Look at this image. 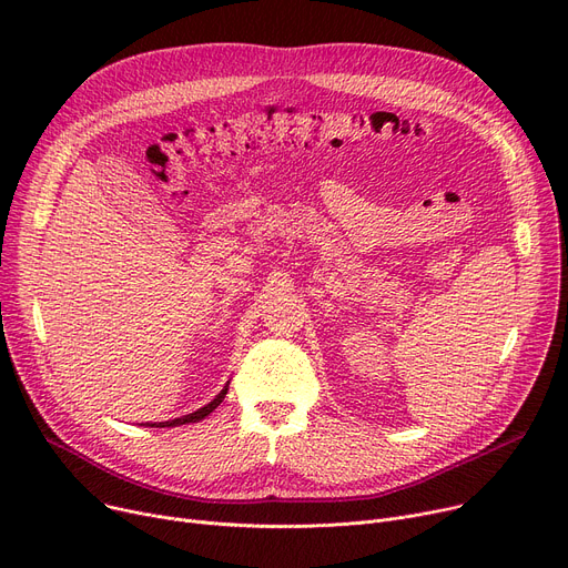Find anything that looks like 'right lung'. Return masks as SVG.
<instances>
[{"label":"right lung","mask_w":568,"mask_h":568,"mask_svg":"<svg viewBox=\"0 0 568 568\" xmlns=\"http://www.w3.org/2000/svg\"><path fill=\"white\" fill-rule=\"evenodd\" d=\"M227 384H230V382H227ZM227 384L223 386V392H221L212 403H206V405L200 407L197 412L179 416V419H170V422H161V424H146V426H152V428H174V426H184V424H197V422H202L204 416L212 414V412L223 403V398H225V394H227Z\"/></svg>","instance_id":"obj_1"}]
</instances>
